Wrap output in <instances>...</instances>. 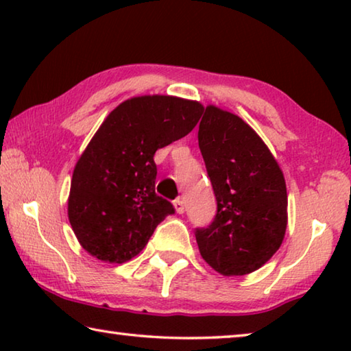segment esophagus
<instances>
[{"label": "esophagus", "instance_id": "obj_1", "mask_svg": "<svg viewBox=\"0 0 351 351\" xmlns=\"http://www.w3.org/2000/svg\"><path fill=\"white\" fill-rule=\"evenodd\" d=\"M173 204H175V209L178 213H184V210H186V204H184L182 198H178Z\"/></svg>", "mask_w": 351, "mask_h": 351}]
</instances>
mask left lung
I'll return each instance as SVG.
<instances>
[{
    "instance_id": "1",
    "label": "left lung",
    "mask_w": 351,
    "mask_h": 351,
    "mask_svg": "<svg viewBox=\"0 0 351 351\" xmlns=\"http://www.w3.org/2000/svg\"><path fill=\"white\" fill-rule=\"evenodd\" d=\"M198 145L217 198V215L195 237L201 257L223 276L261 268L285 239L283 171L260 136L232 112L206 106Z\"/></svg>"
}]
</instances>
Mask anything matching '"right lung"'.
<instances>
[{"label":"right lung","instance_id":"add662e5","mask_svg":"<svg viewBox=\"0 0 351 351\" xmlns=\"http://www.w3.org/2000/svg\"><path fill=\"white\" fill-rule=\"evenodd\" d=\"M203 105L175 96H141L112 110L75 164L68 218L85 251L106 263L136 257L175 213L154 193L158 148L189 134Z\"/></svg>","mask_w":351,"mask_h":351}]
</instances>
